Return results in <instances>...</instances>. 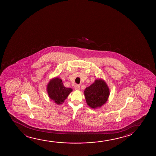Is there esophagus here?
I'll return each mask as SVG.
<instances>
[{
  "mask_svg": "<svg viewBox=\"0 0 156 156\" xmlns=\"http://www.w3.org/2000/svg\"><path fill=\"white\" fill-rule=\"evenodd\" d=\"M75 89L76 90H80V87L79 85H76L75 86Z\"/></svg>",
  "mask_w": 156,
  "mask_h": 156,
  "instance_id": "1",
  "label": "esophagus"
}]
</instances>
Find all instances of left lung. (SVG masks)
I'll list each match as a JSON object with an SVG mask.
<instances>
[{
	"label": "left lung",
	"instance_id": "left-lung-1",
	"mask_svg": "<svg viewBox=\"0 0 156 156\" xmlns=\"http://www.w3.org/2000/svg\"><path fill=\"white\" fill-rule=\"evenodd\" d=\"M84 94L87 104L90 108L95 109L105 103L110 92L107 83L103 80L98 79L90 86L86 88Z\"/></svg>",
	"mask_w": 156,
	"mask_h": 156
}]
</instances>
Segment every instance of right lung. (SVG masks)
<instances>
[{
    "label": "right lung",
    "instance_id": "1",
    "mask_svg": "<svg viewBox=\"0 0 156 156\" xmlns=\"http://www.w3.org/2000/svg\"><path fill=\"white\" fill-rule=\"evenodd\" d=\"M49 98L58 105L62 104L73 90L64 87L62 80L58 78L51 79L47 85Z\"/></svg>",
    "mask_w": 156,
    "mask_h": 156
}]
</instances>
